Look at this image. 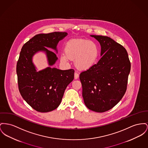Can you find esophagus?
Wrapping results in <instances>:
<instances>
[{
	"instance_id": "obj_1",
	"label": "esophagus",
	"mask_w": 148,
	"mask_h": 148,
	"mask_svg": "<svg viewBox=\"0 0 148 148\" xmlns=\"http://www.w3.org/2000/svg\"><path fill=\"white\" fill-rule=\"evenodd\" d=\"M79 78V74L77 72H75L74 73V79H77Z\"/></svg>"
}]
</instances>
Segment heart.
Returning a JSON list of instances; mask_svg holds the SVG:
<instances>
[{
	"instance_id": "obj_1",
	"label": "heart",
	"mask_w": 148,
	"mask_h": 148,
	"mask_svg": "<svg viewBox=\"0 0 148 148\" xmlns=\"http://www.w3.org/2000/svg\"><path fill=\"white\" fill-rule=\"evenodd\" d=\"M65 51L60 55L61 61L66 63L71 59H75V66L82 70L93 67L97 62L99 53L96 43L84 39L70 40L65 45Z\"/></svg>"
}]
</instances>
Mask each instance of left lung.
<instances>
[{"label": "left lung", "instance_id": "obj_1", "mask_svg": "<svg viewBox=\"0 0 148 148\" xmlns=\"http://www.w3.org/2000/svg\"><path fill=\"white\" fill-rule=\"evenodd\" d=\"M99 42L102 58L91 68L82 72L79 78L87 108L97 112L112 108L124 96L130 71L126 49L107 36L90 35Z\"/></svg>", "mask_w": 148, "mask_h": 148}]
</instances>
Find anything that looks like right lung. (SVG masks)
I'll list each match as a JSON object with an SVG mask.
<instances>
[{"instance_id":"1","label":"right lung","mask_w":148,"mask_h":148,"mask_svg":"<svg viewBox=\"0 0 148 148\" xmlns=\"http://www.w3.org/2000/svg\"><path fill=\"white\" fill-rule=\"evenodd\" d=\"M66 32H54L36 35L23 46L17 64L18 84L24 100L36 111L48 112L57 108L67 86L74 79L73 69H58L51 68L58 60L57 45L65 38ZM47 55L49 67L37 72L32 61L37 52Z\"/></svg>"}]
</instances>
